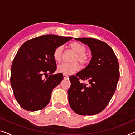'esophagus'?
<instances>
[{
  "mask_svg": "<svg viewBox=\"0 0 135 135\" xmlns=\"http://www.w3.org/2000/svg\"><path fill=\"white\" fill-rule=\"evenodd\" d=\"M68 75L67 74H63V78L66 79V78H68Z\"/></svg>",
  "mask_w": 135,
  "mask_h": 135,
  "instance_id": "1",
  "label": "esophagus"
}]
</instances>
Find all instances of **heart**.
<instances>
[{"instance_id":"heart-1","label":"heart","mask_w":135,"mask_h":135,"mask_svg":"<svg viewBox=\"0 0 135 135\" xmlns=\"http://www.w3.org/2000/svg\"><path fill=\"white\" fill-rule=\"evenodd\" d=\"M68 47L70 50L75 52L72 61H74L71 63H63L59 65L57 67V72L60 73L65 74H73L77 72L80 68L79 63L76 61H79L82 65H85L88 64L90 61V56L86 53V47L84 45L79 42H73L69 44ZM62 56H63V48L62 46H58L56 47L53 51V58L57 62L61 61Z\"/></svg>"}]
</instances>
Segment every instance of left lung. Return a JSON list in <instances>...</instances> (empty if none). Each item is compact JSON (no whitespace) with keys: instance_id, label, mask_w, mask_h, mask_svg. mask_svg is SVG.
Here are the masks:
<instances>
[{"instance_id":"left-lung-1","label":"left lung","mask_w":135,"mask_h":135,"mask_svg":"<svg viewBox=\"0 0 135 135\" xmlns=\"http://www.w3.org/2000/svg\"><path fill=\"white\" fill-rule=\"evenodd\" d=\"M75 39L89 47L92 58L85 69L69 77V105L79 115H95L104 109L115 93L120 77L119 62L113 50L105 42L91 38ZM80 80H87L89 85Z\"/></svg>"}]
</instances>
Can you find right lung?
Wrapping results in <instances>:
<instances>
[{
  "label": "right lung",
  "instance_id": "obj_1",
  "mask_svg": "<svg viewBox=\"0 0 135 135\" xmlns=\"http://www.w3.org/2000/svg\"><path fill=\"white\" fill-rule=\"evenodd\" d=\"M71 38L44 35L27 40L18 50L12 64L10 82L24 109L36 111L49 104L53 89L63 79L62 73L52 74L56 69L53 51ZM44 75L47 78L43 79Z\"/></svg>",
  "mask_w": 135,
  "mask_h": 135
}]
</instances>
